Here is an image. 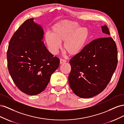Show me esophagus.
<instances>
[{
    "label": "esophagus",
    "mask_w": 124,
    "mask_h": 124,
    "mask_svg": "<svg viewBox=\"0 0 124 124\" xmlns=\"http://www.w3.org/2000/svg\"><path fill=\"white\" fill-rule=\"evenodd\" d=\"M66 62V61L65 59H61L60 60V64H62V63H63Z\"/></svg>",
    "instance_id": "esophagus-1"
}]
</instances>
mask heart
Instances as JSON below:
<instances>
[{
	"label": "heart",
	"instance_id": "b5f03b06",
	"mask_svg": "<svg viewBox=\"0 0 124 124\" xmlns=\"http://www.w3.org/2000/svg\"><path fill=\"white\" fill-rule=\"evenodd\" d=\"M77 22L63 21L55 24L52 32L45 35L46 42L53 54H56L63 42V49L69 55L74 56L83 50L87 43L89 32L87 28L81 27Z\"/></svg>",
	"mask_w": 124,
	"mask_h": 124
}]
</instances>
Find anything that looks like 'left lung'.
<instances>
[{
	"mask_svg": "<svg viewBox=\"0 0 124 124\" xmlns=\"http://www.w3.org/2000/svg\"><path fill=\"white\" fill-rule=\"evenodd\" d=\"M103 38L93 40L70 59L68 78L70 88L77 96L89 98L99 94L109 83L117 65L115 41L106 25L101 27Z\"/></svg>",
	"mask_w": 124,
	"mask_h": 124,
	"instance_id": "left-lung-1",
	"label": "left lung"
}]
</instances>
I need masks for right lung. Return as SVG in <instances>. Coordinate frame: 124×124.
<instances>
[{"mask_svg": "<svg viewBox=\"0 0 124 124\" xmlns=\"http://www.w3.org/2000/svg\"><path fill=\"white\" fill-rule=\"evenodd\" d=\"M43 30L33 18L25 21L11 38L7 51V64L15 84L29 95L46 89L59 59L46 49L42 41Z\"/></svg>", "mask_w": 124, "mask_h": 124, "instance_id": "1", "label": "right lung"}]
</instances>
